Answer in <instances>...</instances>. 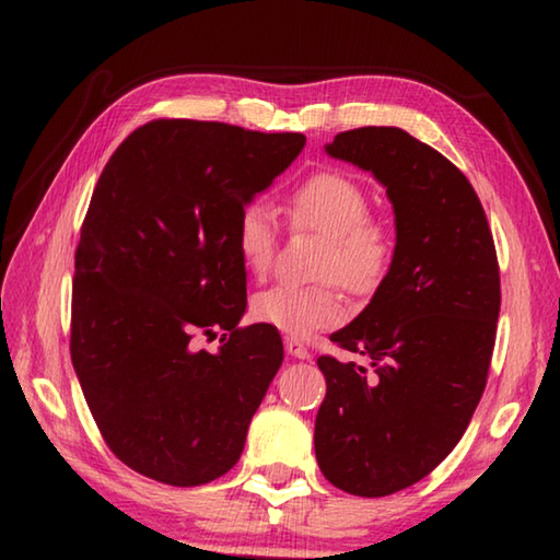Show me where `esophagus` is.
Wrapping results in <instances>:
<instances>
[{
	"instance_id": "obj_1",
	"label": "esophagus",
	"mask_w": 560,
	"mask_h": 560,
	"mask_svg": "<svg viewBox=\"0 0 560 560\" xmlns=\"http://www.w3.org/2000/svg\"><path fill=\"white\" fill-rule=\"evenodd\" d=\"M283 348H287V353H289V355L299 358V360H308V358H311L308 348L303 346L299 338H287V340H283Z\"/></svg>"
}]
</instances>
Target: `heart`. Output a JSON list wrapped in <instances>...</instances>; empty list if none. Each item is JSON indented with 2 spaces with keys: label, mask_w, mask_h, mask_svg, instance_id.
<instances>
[{
  "label": "heart",
  "mask_w": 560,
  "mask_h": 560,
  "mask_svg": "<svg viewBox=\"0 0 560 560\" xmlns=\"http://www.w3.org/2000/svg\"><path fill=\"white\" fill-rule=\"evenodd\" d=\"M368 212L371 200L365 189L343 173L324 170L293 187L289 217L296 226L326 236L316 273L328 281L314 287L273 283L254 296L252 316L291 338H308L343 318V301L330 279L355 296H368L381 287L390 271L395 242L390 230L371 220ZM234 244L246 271L254 277L269 271L277 246V220L267 205L244 207L234 226Z\"/></svg>",
  "instance_id": "heart-1"
}]
</instances>
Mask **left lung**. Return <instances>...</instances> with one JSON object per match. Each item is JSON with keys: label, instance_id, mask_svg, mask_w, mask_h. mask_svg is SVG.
<instances>
[{"label": "left lung", "instance_id": "8db88e82", "mask_svg": "<svg viewBox=\"0 0 560 560\" xmlns=\"http://www.w3.org/2000/svg\"><path fill=\"white\" fill-rule=\"evenodd\" d=\"M326 153L385 187L395 252L371 303L330 334L368 363L318 358L316 459L348 494L387 497L447 457L481 400L501 306L497 249L469 179L402 128L338 132Z\"/></svg>", "mask_w": 560, "mask_h": 560}]
</instances>
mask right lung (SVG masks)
<instances>
[{
  "mask_svg": "<svg viewBox=\"0 0 560 560\" xmlns=\"http://www.w3.org/2000/svg\"><path fill=\"white\" fill-rule=\"evenodd\" d=\"M306 145L301 132L153 120L122 140L75 249L71 363L103 440L143 477L200 487L230 471L281 368L267 324L240 328V212ZM225 330L217 354L197 335Z\"/></svg>",
  "mask_w": 560,
  "mask_h": 560,
  "instance_id": "1",
  "label": "right lung"
}]
</instances>
